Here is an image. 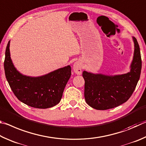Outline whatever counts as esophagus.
I'll list each match as a JSON object with an SVG mask.
<instances>
[{
	"mask_svg": "<svg viewBox=\"0 0 146 146\" xmlns=\"http://www.w3.org/2000/svg\"><path fill=\"white\" fill-rule=\"evenodd\" d=\"M74 72L78 75H81L82 73V66L80 61H76L73 65Z\"/></svg>",
	"mask_w": 146,
	"mask_h": 146,
	"instance_id": "esophagus-1",
	"label": "esophagus"
}]
</instances>
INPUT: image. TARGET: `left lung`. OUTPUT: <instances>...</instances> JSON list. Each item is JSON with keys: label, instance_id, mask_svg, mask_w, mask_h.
I'll return each mask as SVG.
<instances>
[{"label": "left lung", "instance_id": "obj_1", "mask_svg": "<svg viewBox=\"0 0 146 146\" xmlns=\"http://www.w3.org/2000/svg\"><path fill=\"white\" fill-rule=\"evenodd\" d=\"M133 38L135 51L130 72L109 76L83 72L85 80V99L89 106L99 110L113 108L126 102L133 93L141 73L140 47Z\"/></svg>", "mask_w": 146, "mask_h": 146}]
</instances>
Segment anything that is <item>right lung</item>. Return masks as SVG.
I'll list each match as a JSON object with an SVG mask.
<instances>
[{
    "mask_svg": "<svg viewBox=\"0 0 146 146\" xmlns=\"http://www.w3.org/2000/svg\"><path fill=\"white\" fill-rule=\"evenodd\" d=\"M7 43L4 66L5 75L11 90L19 101L36 108H48L60 103L71 76L70 65L47 75L32 78L22 75L14 67Z\"/></svg>",
    "mask_w": 146,
    "mask_h": 146,
    "instance_id": "1",
    "label": "right lung"
}]
</instances>
